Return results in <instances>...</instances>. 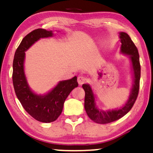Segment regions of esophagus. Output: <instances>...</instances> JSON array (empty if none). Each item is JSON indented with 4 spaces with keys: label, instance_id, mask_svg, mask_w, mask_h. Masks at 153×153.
Masks as SVG:
<instances>
[{
    "label": "esophagus",
    "instance_id": "34e87169",
    "mask_svg": "<svg viewBox=\"0 0 153 153\" xmlns=\"http://www.w3.org/2000/svg\"><path fill=\"white\" fill-rule=\"evenodd\" d=\"M86 80H87L86 78L84 76H82V75H80V76L78 77V82L79 85H82L83 83H85Z\"/></svg>",
    "mask_w": 153,
    "mask_h": 153
}]
</instances>
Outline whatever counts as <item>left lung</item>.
I'll return each mask as SVG.
<instances>
[{
	"instance_id": "8db88e82",
	"label": "left lung",
	"mask_w": 153,
	"mask_h": 153,
	"mask_svg": "<svg viewBox=\"0 0 153 153\" xmlns=\"http://www.w3.org/2000/svg\"><path fill=\"white\" fill-rule=\"evenodd\" d=\"M119 34H120L119 37L121 39V43H122L121 52L129 55L131 61L133 73H134V83H133L130 96L124 106L119 109L107 111L99 110L96 106L94 95L90 85L88 84H83L82 85L85 94V103H84L85 111L89 118L98 124H108L114 122L127 114L134 106L140 90L141 67H140V56H139L137 48L127 33L121 32Z\"/></svg>"
}]
</instances>
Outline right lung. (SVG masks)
Segmentation results:
<instances>
[{
  "mask_svg": "<svg viewBox=\"0 0 153 153\" xmlns=\"http://www.w3.org/2000/svg\"><path fill=\"white\" fill-rule=\"evenodd\" d=\"M52 31L37 29L22 39L16 50L13 62V84L16 95L26 111L33 118L44 123L55 121L62 111L64 102L75 88L78 87L77 77L60 81L50 92L37 95L29 88L24 70L25 52L40 38L52 36Z\"/></svg>",
  "mask_w": 153,
  "mask_h": 153,
  "instance_id": "right-lung-1",
  "label": "right lung"
}]
</instances>
